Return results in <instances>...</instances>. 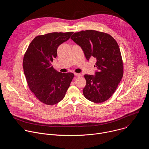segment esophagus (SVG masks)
I'll return each mask as SVG.
<instances>
[{
	"mask_svg": "<svg viewBox=\"0 0 149 149\" xmlns=\"http://www.w3.org/2000/svg\"><path fill=\"white\" fill-rule=\"evenodd\" d=\"M74 75H75V76H77V77H80V76H81V75L80 74H79V73H74Z\"/></svg>",
	"mask_w": 149,
	"mask_h": 149,
	"instance_id": "1",
	"label": "esophagus"
}]
</instances>
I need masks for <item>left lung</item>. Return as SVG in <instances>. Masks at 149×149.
Instances as JSON below:
<instances>
[{
  "label": "left lung",
  "mask_w": 149,
  "mask_h": 149,
  "mask_svg": "<svg viewBox=\"0 0 149 149\" xmlns=\"http://www.w3.org/2000/svg\"><path fill=\"white\" fill-rule=\"evenodd\" d=\"M71 39L82 48L88 61L96 59L94 75H84L86 86L82 90L87 100L101 103L113 94L123 75L120 50L110 35L93 30L74 33Z\"/></svg>",
  "instance_id": "8db88e82"
}]
</instances>
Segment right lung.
Segmentation results:
<instances>
[{
	"instance_id": "obj_1",
	"label": "right lung",
	"mask_w": 149,
	"mask_h": 149,
	"mask_svg": "<svg viewBox=\"0 0 149 149\" xmlns=\"http://www.w3.org/2000/svg\"><path fill=\"white\" fill-rule=\"evenodd\" d=\"M73 32H53L35 37L24 55L23 68L28 86L36 98L47 105H54L64 98L74 78L52 66L58 47Z\"/></svg>"
}]
</instances>
